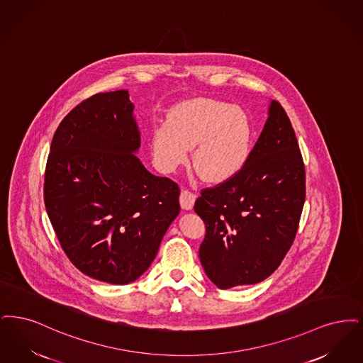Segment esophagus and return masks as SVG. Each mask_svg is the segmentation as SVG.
I'll list each match as a JSON object with an SVG mask.
<instances>
[{
	"label": "esophagus",
	"instance_id": "1",
	"mask_svg": "<svg viewBox=\"0 0 363 363\" xmlns=\"http://www.w3.org/2000/svg\"><path fill=\"white\" fill-rule=\"evenodd\" d=\"M195 199H196V196H195L194 192H191L189 189H182V192H180V206H182V208L191 210L194 207Z\"/></svg>",
	"mask_w": 363,
	"mask_h": 363
}]
</instances>
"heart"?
<instances>
[{
    "mask_svg": "<svg viewBox=\"0 0 363 363\" xmlns=\"http://www.w3.org/2000/svg\"><path fill=\"white\" fill-rule=\"evenodd\" d=\"M252 125L247 112L216 99L177 104L168 122L155 127L150 138L160 169L174 172L194 147L192 165L207 182L236 174L251 153Z\"/></svg>",
    "mask_w": 363,
    "mask_h": 363,
    "instance_id": "b5f03b06",
    "label": "heart"
}]
</instances>
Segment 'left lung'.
<instances>
[{
	"mask_svg": "<svg viewBox=\"0 0 363 363\" xmlns=\"http://www.w3.org/2000/svg\"><path fill=\"white\" fill-rule=\"evenodd\" d=\"M305 202V165L284 107L272 100L263 131L244 167L202 189L194 210L206 236L199 259L220 289L255 284L282 263Z\"/></svg>",
	"mask_w": 363,
	"mask_h": 363,
	"instance_id": "left-lung-1",
	"label": "left lung"
}]
</instances>
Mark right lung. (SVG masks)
I'll return each mask as SVG.
<instances>
[{
  "instance_id": "obj_1",
  "label": "right lung",
  "mask_w": 363,
  "mask_h": 363,
  "mask_svg": "<svg viewBox=\"0 0 363 363\" xmlns=\"http://www.w3.org/2000/svg\"><path fill=\"white\" fill-rule=\"evenodd\" d=\"M128 91L97 94L57 128L45 172V205L63 252L94 279L127 284L155 260L180 211L177 184L150 174Z\"/></svg>"
}]
</instances>
